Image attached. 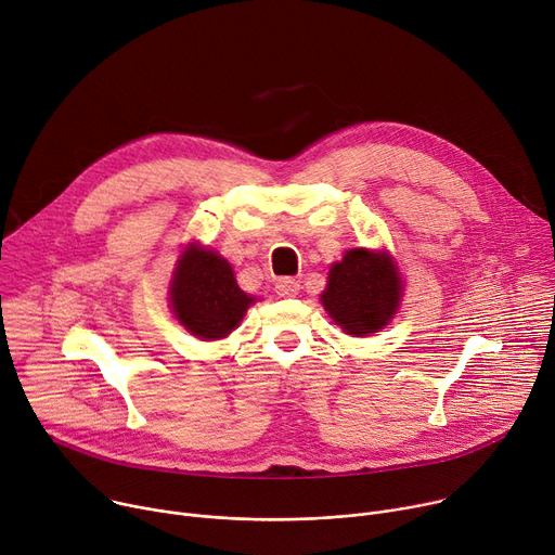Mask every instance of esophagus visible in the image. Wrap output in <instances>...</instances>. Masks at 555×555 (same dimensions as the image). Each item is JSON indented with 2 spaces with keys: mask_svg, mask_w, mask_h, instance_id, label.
<instances>
[{
  "mask_svg": "<svg viewBox=\"0 0 555 555\" xmlns=\"http://www.w3.org/2000/svg\"><path fill=\"white\" fill-rule=\"evenodd\" d=\"M298 289H300V285H298V281L292 279V276H283V279H279V281L274 283V292H276L279 296H283V298L296 296Z\"/></svg>",
  "mask_w": 555,
  "mask_h": 555,
  "instance_id": "34e87169",
  "label": "esophagus"
}]
</instances>
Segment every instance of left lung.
I'll use <instances>...</instances> for the list:
<instances>
[{
    "mask_svg": "<svg viewBox=\"0 0 555 555\" xmlns=\"http://www.w3.org/2000/svg\"><path fill=\"white\" fill-rule=\"evenodd\" d=\"M402 281L386 255L364 248L349 250L330 270L321 300L336 325L351 336L379 332L400 307Z\"/></svg>",
    "mask_w": 555,
    "mask_h": 555,
    "instance_id": "1",
    "label": "left lung"
}]
</instances>
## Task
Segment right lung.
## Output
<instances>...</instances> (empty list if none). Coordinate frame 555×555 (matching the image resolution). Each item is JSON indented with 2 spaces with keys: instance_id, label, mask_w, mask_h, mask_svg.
<instances>
[{
  "instance_id": "right-lung-1",
  "label": "right lung",
  "mask_w": 555,
  "mask_h": 555,
  "mask_svg": "<svg viewBox=\"0 0 555 555\" xmlns=\"http://www.w3.org/2000/svg\"><path fill=\"white\" fill-rule=\"evenodd\" d=\"M250 302L253 298L236 285L225 259L199 246L184 250L171 283V305L193 336L204 340L228 336Z\"/></svg>"
}]
</instances>
